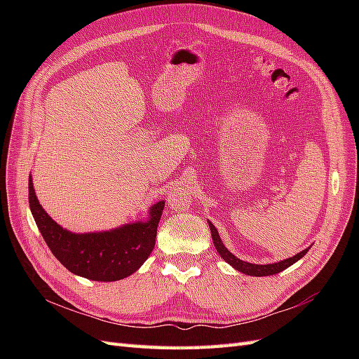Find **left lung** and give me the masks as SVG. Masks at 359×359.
I'll return each instance as SVG.
<instances>
[{"mask_svg":"<svg viewBox=\"0 0 359 359\" xmlns=\"http://www.w3.org/2000/svg\"><path fill=\"white\" fill-rule=\"evenodd\" d=\"M208 226H210V231H211L214 247L217 248V252H219V255H220L232 268H235L236 271H240V273L247 274V276L265 277V276L278 274V273H281V271H283V269H286V268H289L290 265L298 262V260H299L302 256H306V253L310 250V247H309V248H306V250H302V252H299L298 255H295L293 257H289V259H285V260H280V262H276V264H268V265L250 264V262H245V260L238 259L235 255H232V253L229 252V250H227V248L224 247V244H223L222 240H220L219 231L215 229V226H214L210 220H208Z\"/></svg>","mask_w":359,"mask_h":359,"instance_id":"left-lung-1","label":"left lung"}]
</instances>
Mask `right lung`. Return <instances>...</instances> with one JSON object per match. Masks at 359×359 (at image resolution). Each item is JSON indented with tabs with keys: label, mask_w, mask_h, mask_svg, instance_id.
Masks as SVG:
<instances>
[{
	"label": "right lung",
	"mask_w": 359,
	"mask_h": 359,
	"mask_svg": "<svg viewBox=\"0 0 359 359\" xmlns=\"http://www.w3.org/2000/svg\"><path fill=\"white\" fill-rule=\"evenodd\" d=\"M29 210L41 236L70 273L94 281L123 280L142 266L156 245L157 226L165 208L158 201L145 220L103 232L74 233L64 229L40 205L32 178L28 180Z\"/></svg>",
	"instance_id": "add662e5"
}]
</instances>
